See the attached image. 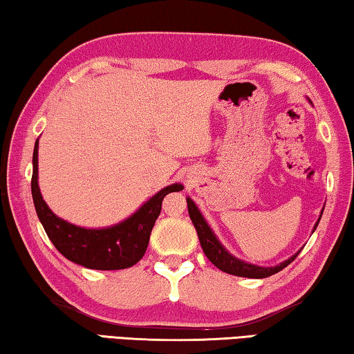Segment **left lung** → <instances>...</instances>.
Instances as JSON below:
<instances>
[{
	"label": "left lung",
	"mask_w": 354,
	"mask_h": 354,
	"mask_svg": "<svg viewBox=\"0 0 354 354\" xmlns=\"http://www.w3.org/2000/svg\"><path fill=\"white\" fill-rule=\"evenodd\" d=\"M186 200H187V209H189L190 221H192L195 230H197L201 249H203L205 255L207 257V260H209L212 265L221 269V271H223V272L233 274V276H238V277L265 279V277L272 276V274H276L279 271H282L283 268H287L302 250V249L298 250L295 255H291L290 258H287V260H283L282 263H279V265H276V266H258V265H254V263L239 260V258H236L233 254H230V252L223 248V244L218 241L214 232H212V228L207 225L206 218L200 212L198 206L194 203V200L190 197H187ZM322 214H323V211L319 212V217H318L315 225H313L312 233L315 232V228L318 227V222H319V218H322Z\"/></svg>",
	"instance_id": "1"
}]
</instances>
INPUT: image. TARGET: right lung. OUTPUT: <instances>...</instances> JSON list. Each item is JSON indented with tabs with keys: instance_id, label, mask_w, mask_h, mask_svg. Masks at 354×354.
Listing matches in <instances>:
<instances>
[{
	"instance_id": "add662e5",
	"label": "right lung",
	"mask_w": 354,
	"mask_h": 354,
	"mask_svg": "<svg viewBox=\"0 0 354 354\" xmlns=\"http://www.w3.org/2000/svg\"><path fill=\"white\" fill-rule=\"evenodd\" d=\"M37 149L39 138L36 140L35 153H32V201L39 221L59 254L83 268L99 269V271L126 269L142 260L148 248L151 230L160 214L162 200L167 194L183 190V184L175 183L160 189L133 214L115 225L104 228L78 227L56 216L42 198L39 189Z\"/></svg>"
}]
</instances>
